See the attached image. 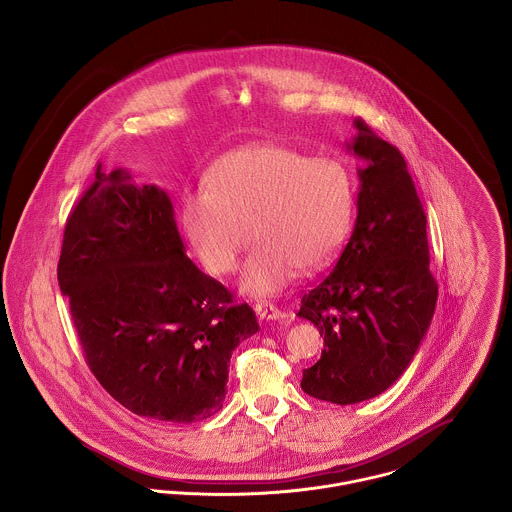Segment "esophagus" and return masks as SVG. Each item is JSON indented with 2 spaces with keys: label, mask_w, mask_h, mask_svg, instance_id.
Masks as SVG:
<instances>
[{
  "label": "esophagus",
  "mask_w": 512,
  "mask_h": 512,
  "mask_svg": "<svg viewBox=\"0 0 512 512\" xmlns=\"http://www.w3.org/2000/svg\"><path fill=\"white\" fill-rule=\"evenodd\" d=\"M254 309H256V315L264 321H282V319H286V313L280 311L274 303H268V301H258Z\"/></svg>",
  "instance_id": "obj_1"
}]
</instances>
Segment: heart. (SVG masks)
Segmentation results:
<instances>
[{
    "mask_svg": "<svg viewBox=\"0 0 512 512\" xmlns=\"http://www.w3.org/2000/svg\"><path fill=\"white\" fill-rule=\"evenodd\" d=\"M353 220V181L343 163L307 157L276 144L224 155L207 189L185 193L183 234L215 276L234 270L252 236L240 290L274 295L301 270L325 266L345 242Z\"/></svg>",
    "mask_w": 512,
    "mask_h": 512,
    "instance_id": "obj_1",
    "label": "heart"
}]
</instances>
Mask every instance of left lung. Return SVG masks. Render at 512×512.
Returning <instances> with one entry per match:
<instances>
[{"label": "left lung", "instance_id": "obj_1", "mask_svg": "<svg viewBox=\"0 0 512 512\" xmlns=\"http://www.w3.org/2000/svg\"><path fill=\"white\" fill-rule=\"evenodd\" d=\"M347 149L359 167L357 220L333 270L303 295L299 317L325 343L301 388L333 404H359L390 388L416 357L432 323L426 213L402 153L363 120Z\"/></svg>", "mask_w": 512, "mask_h": 512}]
</instances>
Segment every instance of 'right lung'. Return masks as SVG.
<instances>
[{
  "instance_id": "1",
  "label": "right lung",
  "mask_w": 512,
  "mask_h": 512,
  "mask_svg": "<svg viewBox=\"0 0 512 512\" xmlns=\"http://www.w3.org/2000/svg\"><path fill=\"white\" fill-rule=\"evenodd\" d=\"M57 276L86 363L114 400L169 424L219 412L232 351L258 321L187 258L163 189L98 165L67 220Z\"/></svg>"
}]
</instances>
